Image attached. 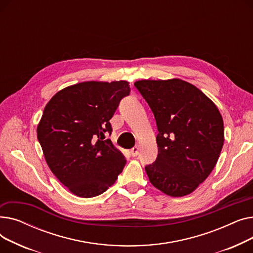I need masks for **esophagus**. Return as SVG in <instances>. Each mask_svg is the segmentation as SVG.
Returning <instances> with one entry per match:
<instances>
[{
  "mask_svg": "<svg viewBox=\"0 0 253 253\" xmlns=\"http://www.w3.org/2000/svg\"><path fill=\"white\" fill-rule=\"evenodd\" d=\"M138 153H139V147L138 145H135V147L131 150V155L133 157H136L138 155Z\"/></svg>",
  "mask_w": 253,
  "mask_h": 253,
  "instance_id": "obj_1",
  "label": "esophagus"
}]
</instances>
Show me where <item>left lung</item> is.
<instances>
[{"label": "left lung", "instance_id": "1", "mask_svg": "<svg viewBox=\"0 0 253 253\" xmlns=\"http://www.w3.org/2000/svg\"><path fill=\"white\" fill-rule=\"evenodd\" d=\"M156 119L158 156L145 166L155 188L171 197L194 192L213 170L224 138L221 115L204 93L180 79L134 83Z\"/></svg>", "mask_w": 253, "mask_h": 253}]
</instances>
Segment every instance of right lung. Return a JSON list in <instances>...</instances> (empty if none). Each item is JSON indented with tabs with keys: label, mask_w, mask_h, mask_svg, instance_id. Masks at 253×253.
I'll use <instances>...</instances> for the list:
<instances>
[{
	"label": "right lung",
	"mask_w": 253,
	"mask_h": 253,
	"mask_svg": "<svg viewBox=\"0 0 253 253\" xmlns=\"http://www.w3.org/2000/svg\"><path fill=\"white\" fill-rule=\"evenodd\" d=\"M129 93L127 81L83 82L60 90L45 106L38 140L53 174L74 195L98 196L122 172L125 157L104 138Z\"/></svg>",
	"instance_id": "right-lung-1"
}]
</instances>
